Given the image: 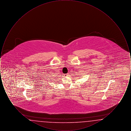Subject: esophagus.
Here are the masks:
<instances>
[{"mask_svg": "<svg viewBox=\"0 0 131 131\" xmlns=\"http://www.w3.org/2000/svg\"><path fill=\"white\" fill-rule=\"evenodd\" d=\"M69 74H64V76L65 77H67V76H68Z\"/></svg>", "mask_w": 131, "mask_h": 131, "instance_id": "1", "label": "esophagus"}]
</instances>
